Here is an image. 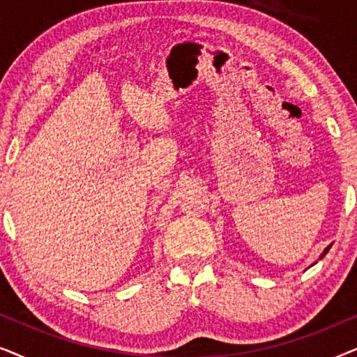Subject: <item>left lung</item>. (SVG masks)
<instances>
[{
  "label": "left lung",
  "instance_id": "left-lung-1",
  "mask_svg": "<svg viewBox=\"0 0 357 357\" xmlns=\"http://www.w3.org/2000/svg\"><path fill=\"white\" fill-rule=\"evenodd\" d=\"M330 247H331V245H328V247H326V248H325V250H324V253H321V255H320V260H321V258H324V257L326 255V253H328V250H330Z\"/></svg>",
  "mask_w": 357,
  "mask_h": 357
}]
</instances>
